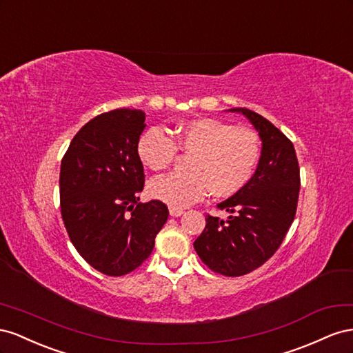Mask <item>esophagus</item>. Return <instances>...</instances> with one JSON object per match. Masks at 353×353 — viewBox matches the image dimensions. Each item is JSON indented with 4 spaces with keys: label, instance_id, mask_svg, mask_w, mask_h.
Segmentation results:
<instances>
[{
    "label": "esophagus",
    "instance_id": "1",
    "mask_svg": "<svg viewBox=\"0 0 353 353\" xmlns=\"http://www.w3.org/2000/svg\"><path fill=\"white\" fill-rule=\"evenodd\" d=\"M185 213V211L182 208H174V207H170V216L173 217H180Z\"/></svg>",
    "mask_w": 353,
    "mask_h": 353
}]
</instances>
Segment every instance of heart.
I'll list each match as a JSON object with an SVG mask.
<instances>
[{
  "label": "heart",
  "instance_id": "1",
  "mask_svg": "<svg viewBox=\"0 0 353 353\" xmlns=\"http://www.w3.org/2000/svg\"><path fill=\"white\" fill-rule=\"evenodd\" d=\"M171 140L152 127L139 137L137 157L146 168L161 171L176 157V149L190 154L186 173H170L150 180L149 194L163 203L182 208L210 194L228 198L243 189L253 176L260 158L259 136L250 128L219 119L199 118L173 130Z\"/></svg>",
  "mask_w": 353,
  "mask_h": 353
}]
</instances>
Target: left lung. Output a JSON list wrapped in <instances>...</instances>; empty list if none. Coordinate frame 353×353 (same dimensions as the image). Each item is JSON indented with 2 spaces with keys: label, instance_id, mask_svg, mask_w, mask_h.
<instances>
[{
  "label": "left lung",
  "instance_id": "obj_1",
  "mask_svg": "<svg viewBox=\"0 0 353 353\" xmlns=\"http://www.w3.org/2000/svg\"><path fill=\"white\" fill-rule=\"evenodd\" d=\"M228 110L243 114L256 128L260 159L248 183L217 204L230 216H207L194 248L211 270L241 276L263 265L283 244L296 216L300 170L293 143L270 121L245 108Z\"/></svg>",
  "mask_w": 353,
  "mask_h": 353
}]
</instances>
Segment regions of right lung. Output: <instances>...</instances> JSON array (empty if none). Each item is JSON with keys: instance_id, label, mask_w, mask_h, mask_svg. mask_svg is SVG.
<instances>
[{"instance_id": "add662e5", "label": "right lung", "mask_w": 353, "mask_h": 353, "mask_svg": "<svg viewBox=\"0 0 353 353\" xmlns=\"http://www.w3.org/2000/svg\"><path fill=\"white\" fill-rule=\"evenodd\" d=\"M146 114L115 109L90 119L74 136L60 165V210L70 243L90 266L127 275L150 256L168 208L139 203L143 164L137 142Z\"/></svg>"}]
</instances>
